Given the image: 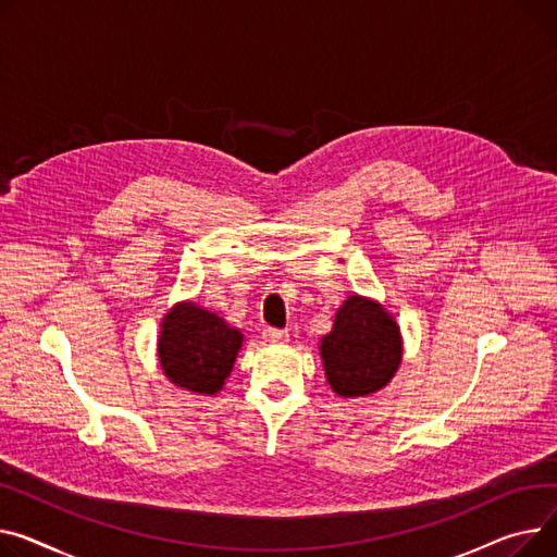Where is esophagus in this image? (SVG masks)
Returning <instances> with one entry per match:
<instances>
[{
    "label": "esophagus",
    "instance_id": "obj_1",
    "mask_svg": "<svg viewBox=\"0 0 557 557\" xmlns=\"http://www.w3.org/2000/svg\"><path fill=\"white\" fill-rule=\"evenodd\" d=\"M264 338L269 343H286L288 341V331L286 329H264Z\"/></svg>",
    "mask_w": 557,
    "mask_h": 557
}]
</instances>
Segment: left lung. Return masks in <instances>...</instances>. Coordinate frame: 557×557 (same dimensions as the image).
Masks as SVG:
<instances>
[{
	"mask_svg": "<svg viewBox=\"0 0 557 557\" xmlns=\"http://www.w3.org/2000/svg\"><path fill=\"white\" fill-rule=\"evenodd\" d=\"M318 349L333 394L358 398L381 392L394 379L403 360V336L396 318L379 300L351 293Z\"/></svg>",
	"mask_w": 557,
	"mask_h": 557,
	"instance_id": "left-lung-1",
	"label": "left lung"
}]
</instances>
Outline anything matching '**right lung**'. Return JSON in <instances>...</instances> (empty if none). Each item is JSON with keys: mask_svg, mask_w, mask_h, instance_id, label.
I'll return each instance as SVG.
<instances>
[{"mask_svg": "<svg viewBox=\"0 0 557 557\" xmlns=\"http://www.w3.org/2000/svg\"><path fill=\"white\" fill-rule=\"evenodd\" d=\"M244 333L193 300L176 302L161 320L159 364L168 381L185 392L214 396L233 372Z\"/></svg>", "mask_w": 557, "mask_h": 557, "instance_id": "add662e5", "label": "right lung"}]
</instances>
